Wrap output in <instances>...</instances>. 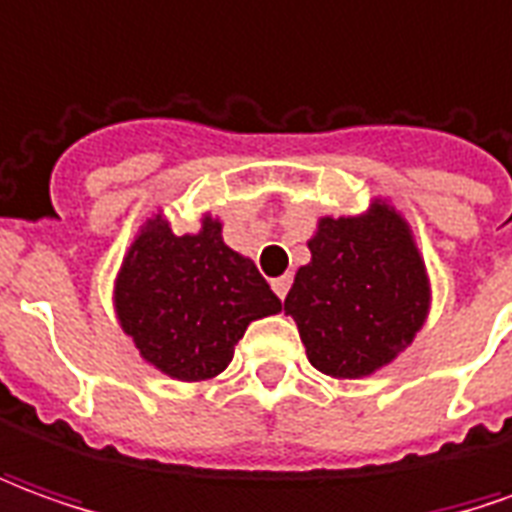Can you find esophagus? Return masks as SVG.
<instances>
[{"mask_svg":"<svg viewBox=\"0 0 512 512\" xmlns=\"http://www.w3.org/2000/svg\"><path fill=\"white\" fill-rule=\"evenodd\" d=\"M271 288H274V294L285 300V294H288V288H291V277H277V280H271Z\"/></svg>","mask_w":512,"mask_h":512,"instance_id":"1","label":"esophagus"}]
</instances>
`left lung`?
<instances>
[{"label":"left lung","mask_w":512,"mask_h":512,"mask_svg":"<svg viewBox=\"0 0 512 512\" xmlns=\"http://www.w3.org/2000/svg\"><path fill=\"white\" fill-rule=\"evenodd\" d=\"M308 249L311 263L283 302L308 361L330 378H367L392 364L431 305L429 271L406 218L375 198L361 215L319 218Z\"/></svg>","instance_id":"1"}]
</instances>
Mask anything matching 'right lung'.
<instances>
[{"mask_svg":"<svg viewBox=\"0 0 512 512\" xmlns=\"http://www.w3.org/2000/svg\"><path fill=\"white\" fill-rule=\"evenodd\" d=\"M224 224L173 235L156 212L139 227L114 280V314L139 356L176 381L227 370L249 322L280 314L283 302L249 257L229 249Z\"/></svg>","mask_w":512,"mask_h":512,"instance_id":"obj_1","label":"right lung"}]
</instances>
